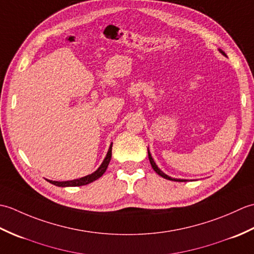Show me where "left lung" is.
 I'll return each instance as SVG.
<instances>
[{"mask_svg":"<svg viewBox=\"0 0 254 254\" xmlns=\"http://www.w3.org/2000/svg\"><path fill=\"white\" fill-rule=\"evenodd\" d=\"M220 51V53H223L224 56H226L225 55V52L224 51H222V50H219ZM148 158H149V161H150V165H152V167H153V169L157 172V174L159 175V176H161L163 178H165V179H167V180H171V181H180V182H185V181H187V180H183V179H172L171 177H169V176H167V175H165L163 171H161L157 166H156V164H155V161H154V159L152 158V156H150V153H149V150H148Z\"/></svg>","mask_w":254,"mask_h":254,"instance_id":"obj_1","label":"left lung"}]
</instances>
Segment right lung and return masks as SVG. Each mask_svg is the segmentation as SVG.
<instances>
[{"mask_svg": "<svg viewBox=\"0 0 254 254\" xmlns=\"http://www.w3.org/2000/svg\"><path fill=\"white\" fill-rule=\"evenodd\" d=\"M111 150H112V144L110 145V148H109V150H108L105 160L102 161L101 166L94 172V174L80 178V179L71 180V181H51V180H48V181H49L50 183H52V185L58 186V187H79V186L88 185V183L97 180V179H98V178H100L102 175L105 174V171L107 170L108 165H109L110 159H111V154H112Z\"/></svg>", "mask_w": 254, "mask_h": 254, "instance_id": "1", "label": "right lung"}]
</instances>
